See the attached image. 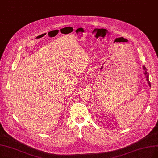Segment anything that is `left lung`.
Masks as SVG:
<instances>
[{
	"mask_svg": "<svg viewBox=\"0 0 158 158\" xmlns=\"http://www.w3.org/2000/svg\"><path fill=\"white\" fill-rule=\"evenodd\" d=\"M143 68L144 69V70H145V72H144V74L146 75V77H147V81H148V83H149V85L150 86V83H149V80H148V72H147V71H146V69H146V68L144 67V66H143Z\"/></svg>",
	"mask_w": 158,
	"mask_h": 158,
	"instance_id": "obj_1",
	"label": "left lung"
}]
</instances>
